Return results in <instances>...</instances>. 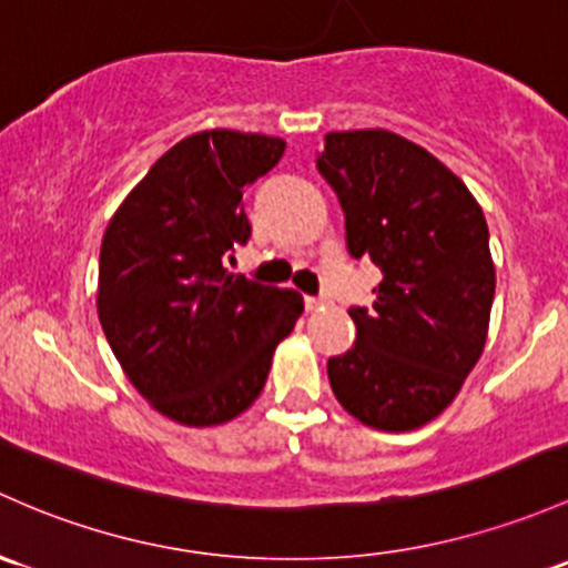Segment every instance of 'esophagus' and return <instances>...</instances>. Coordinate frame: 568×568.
Wrapping results in <instances>:
<instances>
[{"instance_id": "34e87169", "label": "esophagus", "mask_w": 568, "mask_h": 568, "mask_svg": "<svg viewBox=\"0 0 568 568\" xmlns=\"http://www.w3.org/2000/svg\"><path fill=\"white\" fill-rule=\"evenodd\" d=\"M326 304H329L326 296H304V307L307 310H321V307H326Z\"/></svg>"}]
</instances>
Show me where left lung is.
<instances>
[{"instance_id": "8db88e82", "label": "left lung", "mask_w": 568, "mask_h": 568, "mask_svg": "<svg viewBox=\"0 0 568 568\" xmlns=\"http://www.w3.org/2000/svg\"><path fill=\"white\" fill-rule=\"evenodd\" d=\"M315 169L337 193L351 258L384 280L351 307L354 348L326 364L334 397L405 433L455 399L485 351L495 266L481 206L427 149L389 130L326 133Z\"/></svg>"}]
</instances>
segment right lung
<instances>
[{"instance_id":"1","label":"right lung","mask_w":568,"mask_h":568,"mask_svg":"<svg viewBox=\"0 0 568 568\" xmlns=\"http://www.w3.org/2000/svg\"><path fill=\"white\" fill-rule=\"evenodd\" d=\"M283 152L285 141L268 135H187L105 229L98 288L105 339L130 384L179 425H223L250 408L304 310L296 291L225 272V258L250 239L244 187Z\"/></svg>"}]
</instances>
